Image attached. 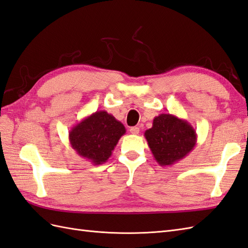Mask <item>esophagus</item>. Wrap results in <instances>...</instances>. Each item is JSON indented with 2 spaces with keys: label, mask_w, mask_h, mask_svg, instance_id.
Masks as SVG:
<instances>
[{
  "label": "esophagus",
  "mask_w": 248,
  "mask_h": 248,
  "mask_svg": "<svg viewBox=\"0 0 248 248\" xmlns=\"http://www.w3.org/2000/svg\"><path fill=\"white\" fill-rule=\"evenodd\" d=\"M130 132H131V134L137 135L138 133H140V128H138V126H132V128H130Z\"/></svg>",
  "instance_id": "obj_1"
}]
</instances>
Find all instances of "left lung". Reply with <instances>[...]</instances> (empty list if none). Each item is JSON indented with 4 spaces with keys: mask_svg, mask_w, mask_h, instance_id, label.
I'll use <instances>...</instances> for the list:
<instances>
[{
    "mask_svg": "<svg viewBox=\"0 0 248 248\" xmlns=\"http://www.w3.org/2000/svg\"><path fill=\"white\" fill-rule=\"evenodd\" d=\"M148 146L159 166L180 162L197 145V132L187 120L173 114H160L145 132Z\"/></svg>",
    "mask_w": 248,
    "mask_h": 248,
    "instance_id": "left-lung-1",
    "label": "left lung"
}]
</instances>
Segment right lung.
<instances>
[{
	"label": "right lung",
	"instance_id": "right-lung-1",
	"mask_svg": "<svg viewBox=\"0 0 248 248\" xmlns=\"http://www.w3.org/2000/svg\"><path fill=\"white\" fill-rule=\"evenodd\" d=\"M125 133L124 125L106 111H97L75 124L68 140L76 153L93 165L106 163Z\"/></svg>",
	"mask_w": 248,
	"mask_h": 248
}]
</instances>
